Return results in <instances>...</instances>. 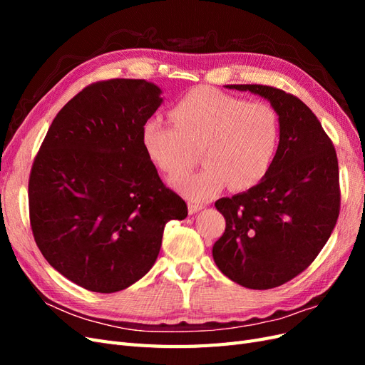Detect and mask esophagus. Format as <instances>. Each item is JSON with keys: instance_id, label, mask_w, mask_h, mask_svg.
<instances>
[{"instance_id": "34e87169", "label": "esophagus", "mask_w": 365, "mask_h": 365, "mask_svg": "<svg viewBox=\"0 0 365 365\" xmlns=\"http://www.w3.org/2000/svg\"><path fill=\"white\" fill-rule=\"evenodd\" d=\"M204 208V204H200V202H189V213L193 215L196 212H200V210Z\"/></svg>"}]
</instances>
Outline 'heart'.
<instances>
[{"mask_svg": "<svg viewBox=\"0 0 365 365\" xmlns=\"http://www.w3.org/2000/svg\"><path fill=\"white\" fill-rule=\"evenodd\" d=\"M170 117L175 127L160 117L145 121L141 145L169 176L190 169L200 150L204 168L172 180L190 201L212 200L228 184L233 190L251 189L268 173L280 141V118L272 105L201 86L181 97Z\"/></svg>", "mask_w": 365, "mask_h": 365, "instance_id": "1", "label": "heart"}]
</instances>
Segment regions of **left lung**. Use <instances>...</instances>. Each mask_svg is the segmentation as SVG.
I'll use <instances>...</instances> for the list:
<instances>
[{"label":"left lung","instance_id":"1","mask_svg":"<svg viewBox=\"0 0 365 365\" xmlns=\"http://www.w3.org/2000/svg\"><path fill=\"white\" fill-rule=\"evenodd\" d=\"M268 98L280 118V141L264 178L220 197L225 217L213 259L250 289H271L302 274L326 245L339 215L338 158L332 140L300 98L268 85H228Z\"/></svg>","mask_w":365,"mask_h":365}]
</instances>
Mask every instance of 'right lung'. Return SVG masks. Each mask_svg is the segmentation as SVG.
<instances>
[{
  "label": "right lung",
  "instance_id": "right-lung-1",
  "mask_svg": "<svg viewBox=\"0 0 365 365\" xmlns=\"http://www.w3.org/2000/svg\"><path fill=\"white\" fill-rule=\"evenodd\" d=\"M160 94L145 79L88 85L54 117L33 161V237L54 269L88 291L111 294L140 280L165 224L187 216L141 145Z\"/></svg>",
  "mask_w": 365,
  "mask_h": 365
}]
</instances>
